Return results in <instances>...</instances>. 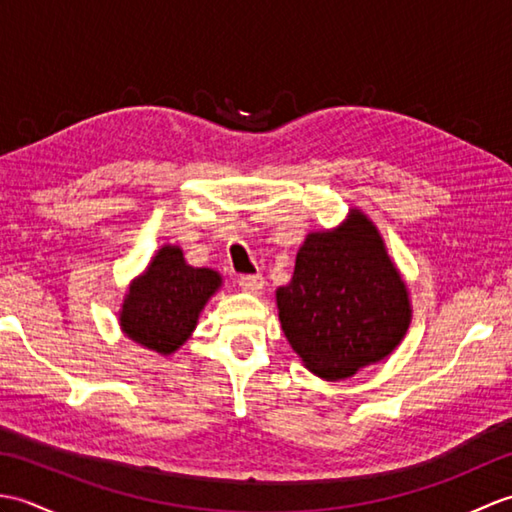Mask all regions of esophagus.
I'll return each instance as SVG.
<instances>
[{"mask_svg":"<svg viewBox=\"0 0 512 512\" xmlns=\"http://www.w3.org/2000/svg\"><path fill=\"white\" fill-rule=\"evenodd\" d=\"M237 284H239V288L242 290H246V292H257L264 288V277L262 275H242L237 279Z\"/></svg>","mask_w":512,"mask_h":512,"instance_id":"34e87169","label":"esophagus"}]
</instances>
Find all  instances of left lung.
<instances>
[{"instance_id":"obj_1","label":"left lung","mask_w":512,"mask_h":512,"mask_svg":"<svg viewBox=\"0 0 512 512\" xmlns=\"http://www.w3.org/2000/svg\"><path fill=\"white\" fill-rule=\"evenodd\" d=\"M281 328L301 361L339 380L391 354L409 328V299L376 226L363 213L312 233L295 275L277 290Z\"/></svg>"}]
</instances>
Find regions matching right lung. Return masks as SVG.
Segmentation results:
<instances>
[{
	"label": "right lung",
	"instance_id": "1",
	"mask_svg": "<svg viewBox=\"0 0 512 512\" xmlns=\"http://www.w3.org/2000/svg\"><path fill=\"white\" fill-rule=\"evenodd\" d=\"M220 284L215 270L184 264L180 248H160L147 273L129 288L121 312L123 330L147 350L176 352Z\"/></svg>",
	"mask_w": 512,
	"mask_h": 512
}]
</instances>
